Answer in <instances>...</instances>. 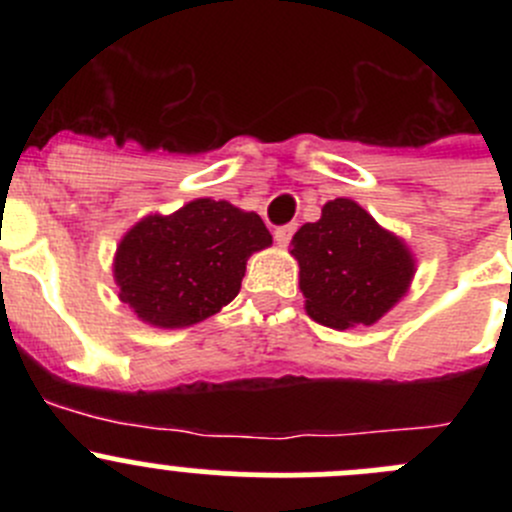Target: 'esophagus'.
Returning a JSON list of instances; mask_svg holds the SVG:
<instances>
[{
    "mask_svg": "<svg viewBox=\"0 0 512 512\" xmlns=\"http://www.w3.org/2000/svg\"><path fill=\"white\" fill-rule=\"evenodd\" d=\"M292 235H294V225H282V227H277V230H275L277 245H280V247L289 245V240H292Z\"/></svg>",
    "mask_w": 512,
    "mask_h": 512,
    "instance_id": "esophagus-1",
    "label": "esophagus"
}]
</instances>
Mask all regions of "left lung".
<instances>
[{"mask_svg": "<svg viewBox=\"0 0 512 512\" xmlns=\"http://www.w3.org/2000/svg\"><path fill=\"white\" fill-rule=\"evenodd\" d=\"M292 255L304 309L332 329L379 322L409 292L416 272L406 242L349 198L329 200L317 223L299 227Z\"/></svg>", "mask_w": 512, "mask_h": 512, "instance_id": "1", "label": "left lung"}]
</instances>
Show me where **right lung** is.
<instances>
[{
    "instance_id": "obj_1",
    "label": "right lung",
    "mask_w": 512,
    "mask_h": 512,
    "mask_svg": "<svg viewBox=\"0 0 512 512\" xmlns=\"http://www.w3.org/2000/svg\"><path fill=\"white\" fill-rule=\"evenodd\" d=\"M270 245V230L257 213L198 198L133 225L118 242L113 280L141 322L190 327L237 297L250 255Z\"/></svg>"
}]
</instances>
